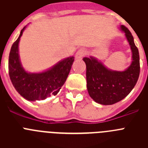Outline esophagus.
<instances>
[{
    "label": "esophagus",
    "instance_id": "1",
    "mask_svg": "<svg viewBox=\"0 0 148 148\" xmlns=\"http://www.w3.org/2000/svg\"><path fill=\"white\" fill-rule=\"evenodd\" d=\"M86 53H87V51L84 49H79V50L77 51V53H75V59H82Z\"/></svg>",
    "mask_w": 148,
    "mask_h": 148
}]
</instances>
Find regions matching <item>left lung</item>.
Instances as JSON below:
<instances>
[{"label":"left lung","mask_w":148,"mask_h":148,"mask_svg":"<svg viewBox=\"0 0 148 148\" xmlns=\"http://www.w3.org/2000/svg\"><path fill=\"white\" fill-rule=\"evenodd\" d=\"M132 53L131 64L124 71L108 69L93 56L84 58L87 71V88L90 96L103 105H110L125 99L131 92L140 73L139 54L133 35L127 27L121 25Z\"/></svg>","instance_id":"8db88e82"}]
</instances>
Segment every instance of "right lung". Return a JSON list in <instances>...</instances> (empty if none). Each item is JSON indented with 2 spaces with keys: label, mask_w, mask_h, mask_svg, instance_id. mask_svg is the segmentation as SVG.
<instances>
[{
  "label": "right lung",
  "mask_w": 148,
  "mask_h": 148,
  "mask_svg": "<svg viewBox=\"0 0 148 148\" xmlns=\"http://www.w3.org/2000/svg\"><path fill=\"white\" fill-rule=\"evenodd\" d=\"M26 27L12 44L9 56V75L17 92L30 101L44 100L57 95L64 85L71 70L74 57L61 60L57 64L40 73H29L23 67L19 56V41Z\"/></svg>",
  "instance_id": "right-lung-1"
}]
</instances>
